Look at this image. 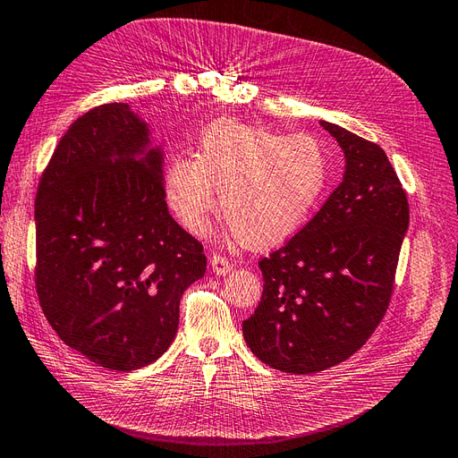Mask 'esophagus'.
<instances>
[{"label": "esophagus", "mask_w": 458, "mask_h": 458, "mask_svg": "<svg viewBox=\"0 0 458 458\" xmlns=\"http://www.w3.org/2000/svg\"><path fill=\"white\" fill-rule=\"evenodd\" d=\"M210 269L216 273V275H227L231 269H233V263L224 258V256H212L210 258Z\"/></svg>", "instance_id": "34e87169"}]
</instances>
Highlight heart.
<instances>
[{
    "label": "heart",
    "mask_w": 458,
    "mask_h": 458,
    "mask_svg": "<svg viewBox=\"0 0 458 458\" xmlns=\"http://www.w3.org/2000/svg\"><path fill=\"white\" fill-rule=\"evenodd\" d=\"M330 179L323 145L239 122L208 130L195 158L165 172V200L189 233L202 234L217 210L239 241L267 250L298 234L321 204Z\"/></svg>",
    "instance_id": "1"
}]
</instances>
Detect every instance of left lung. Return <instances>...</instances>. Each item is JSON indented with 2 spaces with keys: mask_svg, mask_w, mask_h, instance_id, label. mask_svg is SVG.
<instances>
[{
  "mask_svg": "<svg viewBox=\"0 0 458 458\" xmlns=\"http://www.w3.org/2000/svg\"><path fill=\"white\" fill-rule=\"evenodd\" d=\"M321 126L344 150V179L298 234L259 259L263 294L242 323L259 361L293 374L335 367L370 338L409 227L407 192L386 152L336 123Z\"/></svg>",
  "mask_w": 458,
  "mask_h": 458,
  "instance_id": "obj_1",
  "label": "left lung"
}]
</instances>
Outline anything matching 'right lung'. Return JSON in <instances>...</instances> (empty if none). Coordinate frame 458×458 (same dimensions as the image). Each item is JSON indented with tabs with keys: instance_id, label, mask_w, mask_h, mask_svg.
Listing matches in <instances>:
<instances>
[{
	"instance_id": "1",
	"label": "right lung",
	"mask_w": 458,
	"mask_h": 458,
	"mask_svg": "<svg viewBox=\"0 0 458 458\" xmlns=\"http://www.w3.org/2000/svg\"><path fill=\"white\" fill-rule=\"evenodd\" d=\"M126 103L91 108L63 135L36 195V293L72 350L110 370L170 348L179 300L206 271L202 244L165 204L162 150Z\"/></svg>"
}]
</instances>
